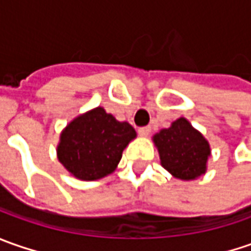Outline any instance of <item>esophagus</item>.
Here are the masks:
<instances>
[{"label":"esophagus","mask_w":251,"mask_h":251,"mask_svg":"<svg viewBox=\"0 0 251 251\" xmlns=\"http://www.w3.org/2000/svg\"><path fill=\"white\" fill-rule=\"evenodd\" d=\"M138 134H140L141 137H148L151 134V127H141L140 130H138Z\"/></svg>","instance_id":"obj_1"}]
</instances>
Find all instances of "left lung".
<instances>
[{"label": "left lung", "instance_id": "left-lung-1", "mask_svg": "<svg viewBox=\"0 0 251 251\" xmlns=\"http://www.w3.org/2000/svg\"><path fill=\"white\" fill-rule=\"evenodd\" d=\"M152 141L159 152L160 165L178 180H196L205 175L211 147L191 123L180 117L169 128L156 132Z\"/></svg>", "mask_w": 251, "mask_h": 251}]
</instances>
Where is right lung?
Segmentation results:
<instances>
[{"label": "right lung", "mask_w": 251, "mask_h": 251, "mask_svg": "<svg viewBox=\"0 0 251 251\" xmlns=\"http://www.w3.org/2000/svg\"><path fill=\"white\" fill-rule=\"evenodd\" d=\"M134 138L137 132L130 123L116 120L99 106L67 124L60 134L57 158L75 178L95 181L117 169L123 151Z\"/></svg>", "instance_id": "right-lung-1"}]
</instances>
